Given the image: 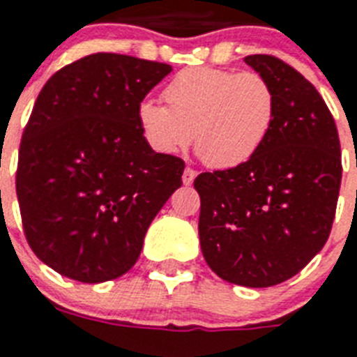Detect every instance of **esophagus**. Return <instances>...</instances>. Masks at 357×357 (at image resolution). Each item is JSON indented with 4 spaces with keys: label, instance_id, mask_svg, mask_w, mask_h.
<instances>
[{
    "label": "esophagus",
    "instance_id": "34e87169",
    "mask_svg": "<svg viewBox=\"0 0 357 357\" xmlns=\"http://www.w3.org/2000/svg\"><path fill=\"white\" fill-rule=\"evenodd\" d=\"M196 178V170H192V168H185L183 172V183L185 185H192V181H195Z\"/></svg>",
    "mask_w": 357,
    "mask_h": 357
}]
</instances>
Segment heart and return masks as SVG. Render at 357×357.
Segmentation results:
<instances>
[{"mask_svg":"<svg viewBox=\"0 0 357 357\" xmlns=\"http://www.w3.org/2000/svg\"><path fill=\"white\" fill-rule=\"evenodd\" d=\"M162 98L167 105L142 100L137 107L146 144L172 155L192 139L204 162L218 170L248 162L276 119V92L257 72L185 68L165 86Z\"/></svg>","mask_w":357,"mask_h":357,"instance_id":"b5f03b06","label":"heart"}]
</instances>
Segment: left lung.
<instances>
[{
    "label": "left lung",
    "instance_id": "1",
    "mask_svg": "<svg viewBox=\"0 0 357 357\" xmlns=\"http://www.w3.org/2000/svg\"><path fill=\"white\" fill-rule=\"evenodd\" d=\"M244 63L276 92V119L248 162L195 179L198 234L217 276L272 287L298 274L330 237L341 144L330 109L304 75L272 55H248Z\"/></svg>",
    "mask_w": 357,
    "mask_h": 357
}]
</instances>
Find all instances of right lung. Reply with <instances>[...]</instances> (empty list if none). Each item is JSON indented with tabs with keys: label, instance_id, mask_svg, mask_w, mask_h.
<instances>
[{
	"label": "right lung",
	"instance_id": "obj_1",
	"mask_svg": "<svg viewBox=\"0 0 357 357\" xmlns=\"http://www.w3.org/2000/svg\"><path fill=\"white\" fill-rule=\"evenodd\" d=\"M172 66L94 53L47 79L20 142L16 195L42 263L102 283L137 263L185 162L146 144L137 107Z\"/></svg>",
	"mask_w": 357,
	"mask_h": 357
}]
</instances>
